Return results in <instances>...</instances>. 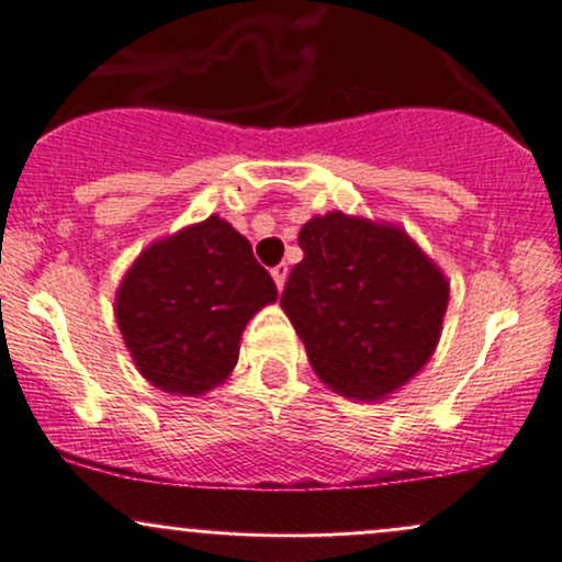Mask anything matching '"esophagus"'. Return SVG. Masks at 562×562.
Wrapping results in <instances>:
<instances>
[{
    "instance_id": "34e87169",
    "label": "esophagus",
    "mask_w": 562,
    "mask_h": 562,
    "mask_svg": "<svg viewBox=\"0 0 562 562\" xmlns=\"http://www.w3.org/2000/svg\"><path fill=\"white\" fill-rule=\"evenodd\" d=\"M271 277H274V282H277V288H285V280H288V263H277L274 269H271Z\"/></svg>"
}]
</instances>
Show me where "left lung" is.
Listing matches in <instances>:
<instances>
[{"instance_id": "8db88e82", "label": "left lung", "mask_w": 562, "mask_h": 562, "mask_svg": "<svg viewBox=\"0 0 562 562\" xmlns=\"http://www.w3.org/2000/svg\"><path fill=\"white\" fill-rule=\"evenodd\" d=\"M299 247L280 307L315 375L348 400H389L438 348L449 277L405 228L339 209L307 220Z\"/></svg>"}]
</instances>
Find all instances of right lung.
<instances>
[{"instance_id":"add662e5","label":"right lung","mask_w":562,"mask_h":562,"mask_svg":"<svg viewBox=\"0 0 562 562\" xmlns=\"http://www.w3.org/2000/svg\"><path fill=\"white\" fill-rule=\"evenodd\" d=\"M274 302V280L249 241L212 214L140 249L119 282L113 315L151 386L203 396L228 381L247 323Z\"/></svg>"}]
</instances>
